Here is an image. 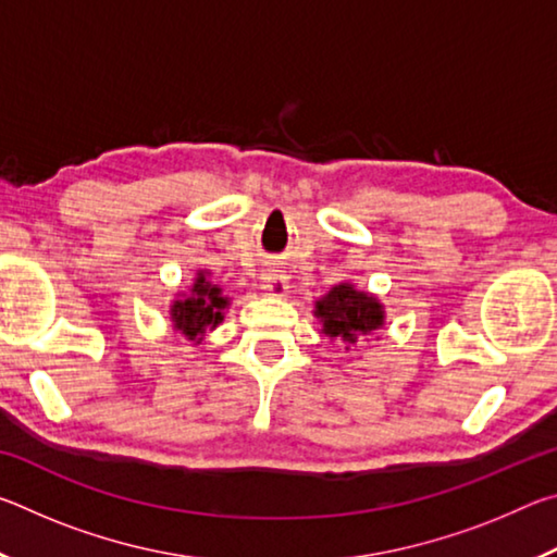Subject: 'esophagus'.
<instances>
[{
	"mask_svg": "<svg viewBox=\"0 0 557 557\" xmlns=\"http://www.w3.org/2000/svg\"><path fill=\"white\" fill-rule=\"evenodd\" d=\"M262 292L268 297H287L289 282L282 270H265L262 272Z\"/></svg>",
	"mask_w": 557,
	"mask_h": 557,
	"instance_id": "obj_1",
	"label": "esophagus"
}]
</instances>
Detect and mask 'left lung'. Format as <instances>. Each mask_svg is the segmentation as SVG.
I'll return each instance as SVG.
<instances>
[{"label":"left lung","instance_id":"left-lung-1","mask_svg":"<svg viewBox=\"0 0 557 557\" xmlns=\"http://www.w3.org/2000/svg\"><path fill=\"white\" fill-rule=\"evenodd\" d=\"M314 317L319 319V334L329 342L356 346L361 338L373 336L385 324L383 301L371 292L358 289L351 282H338L324 297L314 301Z\"/></svg>","mask_w":557,"mask_h":557}]
</instances>
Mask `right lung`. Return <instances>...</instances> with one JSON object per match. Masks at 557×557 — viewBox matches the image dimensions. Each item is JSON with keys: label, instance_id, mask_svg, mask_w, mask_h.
Segmentation results:
<instances>
[{"label": "right lung", "instance_id": "add662e5", "mask_svg": "<svg viewBox=\"0 0 557 557\" xmlns=\"http://www.w3.org/2000/svg\"><path fill=\"white\" fill-rule=\"evenodd\" d=\"M231 307V297L211 280L209 270H196L191 285L176 292L169 307L174 334L184 336L194 346L206 344L211 332L223 324L225 309Z\"/></svg>", "mask_w": 557, "mask_h": 557}]
</instances>
